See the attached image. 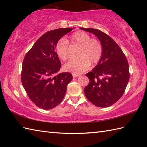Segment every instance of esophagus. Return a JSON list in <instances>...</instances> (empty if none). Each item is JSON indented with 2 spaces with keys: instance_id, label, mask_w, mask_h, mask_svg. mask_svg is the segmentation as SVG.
Segmentation results:
<instances>
[{
  "instance_id": "obj_1",
  "label": "esophagus",
  "mask_w": 147,
  "mask_h": 147,
  "mask_svg": "<svg viewBox=\"0 0 147 147\" xmlns=\"http://www.w3.org/2000/svg\"><path fill=\"white\" fill-rule=\"evenodd\" d=\"M80 75V74H73V78H77V77H79Z\"/></svg>"
}]
</instances>
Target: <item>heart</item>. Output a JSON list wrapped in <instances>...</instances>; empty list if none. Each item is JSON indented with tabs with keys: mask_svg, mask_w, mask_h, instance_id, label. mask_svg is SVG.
Listing matches in <instances>:
<instances>
[{
	"mask_svg": "<svg viewBox=\"0 0 147 147\" xmlns=\"http://www.w3.org/2000/svg\"><path fill=\"white\" fill-rule=\"evenodd\" d=\"M73 45L81 46L78 59L71 61L64 66L67 71L76 74H82L89 68L90 64L95 65L100 60L103 48L100 42L83 31H78L70 37ZM55 52L62 61H65L69 57V42L66 39L59 40L55 44Z\"/></svg>",
	"mask_w": 147,
	"mask_h": 147,
	"instance_id": "1",
	"label": "heart"
}]
</instances>
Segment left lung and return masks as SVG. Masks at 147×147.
<instances>
[{"label":"left lung","mask_w":147,"mask_h":147,"mask_svg":"<svg viewBox=\"0 0 147 147\" xmlns=\"http://www.w3.org/2000/svg\"><path fill=\"white\" fill-rule=\"evenodd\" d=\"M81 29L94 34L103 48L98 64L86 74L90 82L84 92L93 105L109 107L117 102L125 91L129 80L128 62L119 46L107 34L96 29Z\"/></svg>","instance_id":"1"}]
</instances>
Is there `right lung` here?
<instances>
[{"instance_id": "right-lung-1", "label": "right lung", "mask_w": 147, "mask_h": 147, "mask_svg": "<svg viewBox=\"0 0 147 147\" xmlns=\"http://www.w3.org/2000/svg\"><path fill=\"white\" fill-rule=\"evenodd\" d=\"M72 30L59 28L46 32L23 59L22 84L31 100L45 110L60 104L73 79L69 73H58L61 63L55 52L56 43Z\"/></svg>"}]
</instances>
